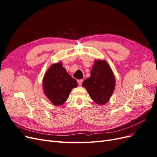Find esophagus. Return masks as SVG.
<instances>
[{
	"label": "esophagus",
	"instance_id": "1",
	"mask_svg": "<svg viewBox=\"0 0 157 157\" xmlns=\"http://www.w3.org/2000/svg\"><path fill=\"white\" fill-rule=\"evenodd\" d=\"M77 82H78V85H80V86H81V85H82V82H83V80H82V79L78 80H77Z\"/></svg>",
	"mask_w": 157,
	"mask_h": 157
}]
</instances>
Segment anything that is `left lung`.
<instances>
[{
    "mask_svg": "<svg viewBox=\"0 0 157 157\" xmlns=\"http://www.w3.org/2000/svg\"><path fill=\"white\" fill-rule=\"evenodd\" d=\"M90 98L98 105H105L110 99L115 86V78L108 63L104 60H96L90 77L82 82Z\"/></svg>",
    "mask_w": 157,
    "mask_h": 157,
    "instance_id": "obj_1",
    "label": "left lung"
}]
</instances>
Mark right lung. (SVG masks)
I'll list each match as a JSON object with an SVG mask.
<instances>
[{
    "label": "right lung",
    "mask_w": 157,
    "mask_h": 157,
    "mask_svg": "<svg viewBox=\"0 0 157 157\" xmlns=\"http://www.w3.org/2000/svg\"><path fill=\"white\" fill-rule=\"evenodd\" d=\"M77 86V80L71 77L62 63L52 65L43 78V89L46 96L55 105L63 104L73 88Z\"/></svg>",
    "instance_id": "add662e5"
}]
</instances>
